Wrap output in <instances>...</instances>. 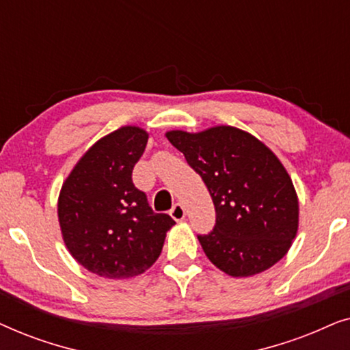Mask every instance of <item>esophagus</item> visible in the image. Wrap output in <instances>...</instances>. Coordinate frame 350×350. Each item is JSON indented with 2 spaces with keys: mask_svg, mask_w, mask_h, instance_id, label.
<instances>
[{
  "mask_svg": "<svg viewBox=\"0 0 350 350\" xmlns=\"http://www.w3.org/2000/svg\"><path fill=\"white\" fill-rule=\"evenodd\" d=\"M170 217L175 219V221H181V219H185L186 217V210L181 204H175L174 207L170 210Z\"/></svg>",
  "mask_w": 350,
  "mask_h": 350,
  "instance_id": "34e87169",
  "label": "esophagus"
}]
</instances>
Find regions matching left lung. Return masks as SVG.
Here are the masks:
<instances>
[{"instance_id":"1","label":"left lung","mask_w":350,"mask_h":350,"mask_svg":"<svg viewBox=\"0 0 350 350\" xmlns=\"http://www.w3.org/2000/svg\"><path fill=\"white\" fill-rule=\"evenodd\" d=\"M212 196L217 221L198 239L218 269L248 277L282 260L298 231V196L277 156L250 133L217 126L167 132Z\"/></svg>"}]
</instances>
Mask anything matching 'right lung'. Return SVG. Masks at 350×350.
I'll return each mask as SVG.
<instances>
[{
  "label": "right lung",
  "mask_w": 350,
  "mask_h": 350,
  "mask_svg": "<svg viewBox=\"0 0 350 350\" xmlns=\"http://www.w3.org/2000/svg\"><path fill=\"white\" fill-rule=\"evenodd\" d=\"M148 133L126 126L100 138L81 157L59 196V223L71 256L107 279L145 272L159 258L175 221L154 213L132 170Z\"/></svg>",
  "instance_id": "obj_1"
}]
</instances>
